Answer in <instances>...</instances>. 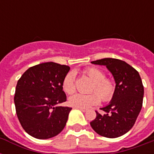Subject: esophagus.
<instances>
[{
	"label": "esophagus",
	"mask_w": 154,
	"mask_h": 154,
	"mask_svg": "<svg viewBox=\"0 0 154 154\" xmlns=\"http://www.w3.org/2000/svg\"><path fill=\"white\" fill-rule=\"evenodd\" d=\"M76 109H80L82 112H86V109H83V108H76Z\"/></svg>",
	"instance_id": "esophagus-1"
}]
</instances>
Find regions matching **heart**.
<instances>
[{
	"label": "heart",
	"mask_w": 154,
	"mask_h": 154,
	"mask_svg": "<svg viewBox=\"0 0 154 154\" xmlns=\"http://www.w3.org/2000/svg\"><path fill=\"white\" fill-rule=\"evenodd\" d=\"M82 72L86 75L93 83L90 87L92 94H77L69 98V104L75 108L91 107L100 102V98L104 102L110 101L113 98L116 93V84L113 80L105 77V73L96 67H88ZM63 91L67 94H73L76 90L75 74L73 72H69L65 74L61 82Z\"/></svg>",
	"instance_id": "obj_1"
}]
</instances>
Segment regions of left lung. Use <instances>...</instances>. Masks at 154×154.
Listing matches in <instances>:
<instances>
[{"mask_svg":"<svg viewBox=\"0 0 154 154\" xmlns=\"http://www.w3.org/2000/svg\"><path fill=\"white\" fill-rule=\"evenodd\" d=\"M105 65L114 77L116 93L112 101L97 111L90 125L97 134L105 137H118L134 126L142 107L144 86L138 72L125 61L115 58H103L92 61Z\"/></svg>","mask_w":154,"mask_h":154,"instance_id":"1","label":"left lung"}]
</instances>
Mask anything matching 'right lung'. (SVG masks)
Listing matches in <instances>:
<instances>
[{
  "label": "right lung",
  "instance_id": "add662e5",
  "mask_svg": "<svg viewBox=\"0 0 154 154\" xmlns=\"http://www.w3.org/2000/svg\"><path fill=\"white\" fill-rule=\"evenodd\" d=\"M69 66L42 63L28 69L18 80L14 103L21 126L37 139L57 136L65 128L72 108L59 106L66 101L61 82Z\"/></svg>",
  "mask_w": 154,
  "mask_h": 154
}]
</instances>
